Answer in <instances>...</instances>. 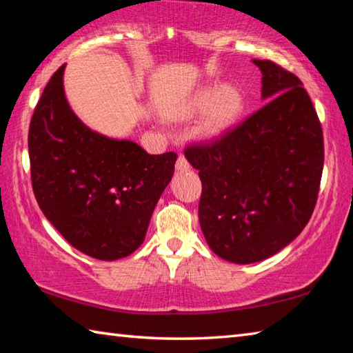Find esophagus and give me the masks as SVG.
<instances>
[{"mask_svg": "<svg viewBox=\"0 0 353 353\" xmlns=\"http://www.w3.org/2000/svg\"><path fill=\"white\" fill-rule=\"evenodd\" d=\"M176 170H177V171H181V172H183V171H188V170H190V163L187 162V159H185L183 155H179V157H177Z\"/></svg>", "mask_w": 353, "mask_h": 353, "instance_id": "obj_1", "label": "esophagus"}]
</instances>
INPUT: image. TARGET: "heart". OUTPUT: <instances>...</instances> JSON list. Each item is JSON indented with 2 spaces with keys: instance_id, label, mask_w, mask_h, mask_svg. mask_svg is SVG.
Here are the masks:
<instances>
[{
  "instance_id": "obj_1",
  "label": "heart",
  "mask_w": 353,
  "mask_h": 353,
  "mask_svg": "<svg viewBox=\"0 0 353 353\" xmlns=\"http://www.w3.org/2000/svg\"><path fill=\"white\" fill-rule=\"evenodd\" d=\"M246 101L241 90L230 83L208 85L201 88L188 105L190 115L208 110L198 130L199 139L214 140L225 134L243 115Z\"/></svg>"
}]
</instances>
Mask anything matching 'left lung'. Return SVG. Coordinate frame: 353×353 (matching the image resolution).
Here are the masks:
<instances>
[{"instance_id": "8db88e82", "label": "left lung", "mask_w": 353, "mask_h": 353, "mask_svg": "<svg viewBox=\"0 0 353 353\" xmlns=\"http://www.w3.org/2000/svg\"><path fill=\"white\" fill-rule=\"evenodd\" d=\"M252 62L270 101L214 141L185 149L202 182V234L238 265L270 259L301 234L324 166L322 128L301 79L271 61Z\"/></svg>"}]
</instances>
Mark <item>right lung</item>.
<instances>
[{
    "label": "right lung",
    "instance_id": "right-lung-1",
    "mask_svg": "<svg viewBox=\"0 0 353 353\" xmlns=\"http://www.w3.org/2000/svg\"><path fill=\"white\" fill-rule=\"evenodd\" d=\"M65 65L46 83L28 135L31 181L46 219L93 259L128 256L145 241L177 154H148L130 140L94 132L63 92Z\"/></svg>",
    "mask_w": 353,
    "mask_h": 353
}]
</instances>
